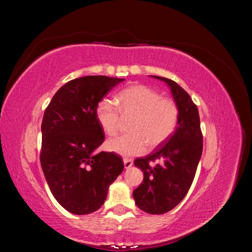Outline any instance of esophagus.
Here are the masks:
<instances>
[{"instance_id": "1", "label": "esophagus", "mask_w": 252, "mask_h": 252, "mask_svg": "<svg viewBox=\"0 0 252 252\" xmlns=\"http://www.w3.org/2000/svg\"><path fill=\"white\" fill-rule=\"evenodd\" d=\"M124 167L126 169H128V168H130V167L132 166V164H133V161L131 158H125L124 159Z\"/></svg>"}]
</instances>
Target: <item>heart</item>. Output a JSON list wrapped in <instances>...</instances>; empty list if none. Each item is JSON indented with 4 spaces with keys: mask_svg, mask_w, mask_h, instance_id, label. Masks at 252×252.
Here are the masks:
<instances>
[{
    "mask_svg": "<svg viewBox=\"0 0 252 252\" xmlns=\"http://www.w3.org/2000/svg\"><path fill=\"white\" fill-rule=\"evenodd\" d=\"M121 117L131 118L129 133L109 140L106 147L122 157H134L143 155L147 146L157 148L169 139L178 126L180 109L172 98L162 97L147 86L134 85L121 91L116 97V105L108 98L96 105L97 123L109 136L118 133Z\"/></svg>",
    "mask_w": 252,
    "mask_h": 252,
    "instance_id": "b5f03b06",
    "label": "heart"
}]
</instances>
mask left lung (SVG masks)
<instances>
[{
  "instance_id": "8db88e82",
  "label": "left lung",
  "mask_w": 252,
  "mask_h": 252,
  "mask_svg": "<svg viewBox=\"0 0 252 252\" xmlns=\"http://www.w3.org/2000/svg\"><path fill=\"white\" fill-rule=\"evenodd\" d=\"M169 86L180 109V119L169 139L145 158L134 161L144 174L133 190L136 206L150 215H163L173 209L191 186L203 151V135L196 105L179 84L152 75ZM157 162V164L154 163Z\"/></svg>"
}]
</instances>
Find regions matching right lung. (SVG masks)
<instances>
[{
    "label": "right lung",
    "mask_w": 252,
    "mask_h": 252,
    "mask_svg": "<svg viewBox=\"0 0 252 252\" xmlns=\"http://www.w3.org/2000/svg\"><path fill=\"white\" fill-rule=\"evenodd\" d=\"M124 79L87 75L71 80L53 95L42 122V169L59 204L88 215L104 204L108 188L124 169L113 152L94 150L105 134L95 118L97 103Z\"/></svg>",
    "instance_id": "obj_1"
}]
</instances>
